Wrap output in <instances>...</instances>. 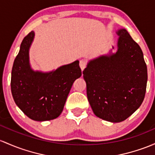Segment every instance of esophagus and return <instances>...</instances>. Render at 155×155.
I'll use <instances>...</instances> for the list:
<instances>
[{"instance_id":"1","label":"esophagus","mask_w":155,"mask_h":155,"mask_svg":"<svg viewBox=\"0 0 155 155\" xmlns=\"http://www.w3.org/2000/svg\"><path fill=\"white\" fill-rule=\"evenodd\" d=\"M79 65H80L81 71H83V70L85 68L86 66H87L86 60H84V59H81V60H80V62H79Z\"/></svg>"}]
</instances>
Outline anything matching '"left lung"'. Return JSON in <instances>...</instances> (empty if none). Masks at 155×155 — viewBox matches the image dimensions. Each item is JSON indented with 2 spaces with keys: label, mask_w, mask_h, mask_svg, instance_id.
I'll list each match as a JSON object with an SVG mask.
<instances>
[{
  "label": "left lung",
  "mask_w": 155,
  "mask_h": 155,
  "mask_svg": "<svg viewBox=\"0 0 155 155\" xmlns=\"http://www.w3.org/2000/svg\"><path fill=\"white\" fill-rule=\"evenodd\" d=\"M116 33L119 36L117 52L91 60L83 71L93 113L113 123L126 120L140 107L148 77L138 44L124 28Z\"/></svg>",
  "instance_id": "8db88e82"
}]
</instances>
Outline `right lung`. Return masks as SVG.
Segmentation results:
<instances>
[{
	"mask_svg": "<svg viewBox=\"0 0 155 155\" xmlns=\"http://www.w3.org/2000/svg\"><path fill=\"white\" fill-rule=\"evenodd\" d=\"M34 37L32 31L21 42L12 70L11 91L15 104L25 115L34 120L45 121L62 113L71 87L81 76V71L76 60L51 72L34 71L28 55Z\"/></svg>",
	"mask_w": 155,
	"mask_h": 155,
	"instance_id": "right-lung-1",
	"label": "right lung"
}]
</instances>
